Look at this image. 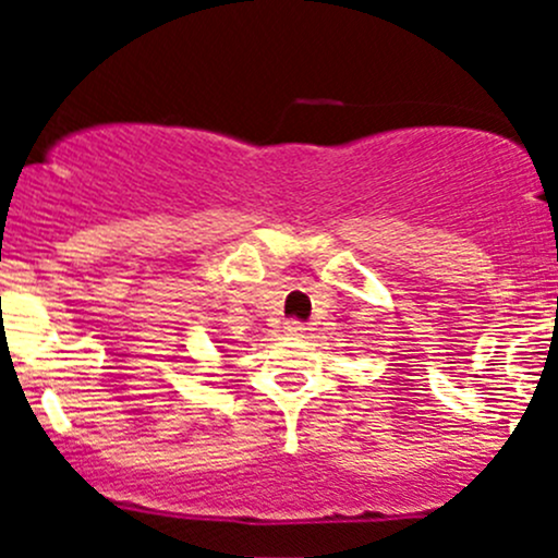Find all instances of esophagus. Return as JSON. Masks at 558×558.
Instances as JSON below:
<instances>
[{"mask_svg":"<svg viewBox=\"0 0 558 558\" xmlns=\"http://www.w3.org/2000/svg\"><path fill=\"white\" fill-rule=\"evenodd\" d=\"M283 330H286V336L299 338V336H304L306 328H304V323H301V319H286Z\"/></svg>","mask_w":558,"mask_h":558,"instance_id":"esophagus-1","label":"esophagus"}]
</instances>
